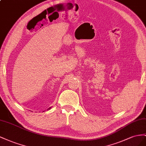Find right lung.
<instances>
[{"instance_id":"add662e5","label":"right lung","mask_w":146,"mask_h":146,"mask_svg":"<svg viewBox=\"0 0 146 146\" xmlns=\"http://www.w3.org/2000/svg\"><path fill=\"white\" fill-rule=\"evenodd\" d=\"M51 107H50V108H48V110H50V109H51Z\"/></svg>"}]
</instances>
